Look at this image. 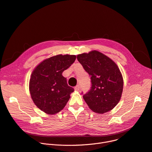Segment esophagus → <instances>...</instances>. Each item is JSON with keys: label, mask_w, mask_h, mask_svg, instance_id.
<instances>
[{"label": "esophagus", "mask_w": 152, "mask_h": 152, "mask_svg": "<svg viewBox=\"0 0 152 152\" xmlns=\"http://www.w3.org/2000/svg\"><path fill=\"white\" fill-rule=\"evenodd\" d=\"M74 90H75V91H78L79 90H80V86H79V85H77V86L74 88Z\"/></svg>", "instance_id": "obj_1"}]
</instances>
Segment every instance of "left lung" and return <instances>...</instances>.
Here are the masks:
<instances>
[{"instance_id": "left-lung-1", "label": "left lung", "mask_w": 152, "mask_h": 152, "mask_svg": "<svg viewBox=\"0 0 152 152\" xmlns=\"http://www.w3.org/2000/svg\"><path fill=\"white\" fill-rule=\"evenodd\" d=\"M77 58L91 77V90L83 96L89 108L97 113L112 110L120 101L123 89V78L117 64L96 50Z\"/></svg>"}]
</instances>
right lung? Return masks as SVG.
<instances>
[{"label": "right lung", "instance_id": "right-lung-1", "mask_svg": "<svg viewBox=\"0 0 152 152\" xmlns=\"http://www.w3.org/2000/svg\"><path fill=\"white\" fill-rule=\"evenodd\" d=\"M75 59V55H56L42 61L32 71L29 91L34 103L42 111L53 115L66 106L74 90L62 74Z\"/></svg>", "mask_w": 152, "mask_h": 152}]
</instances>
